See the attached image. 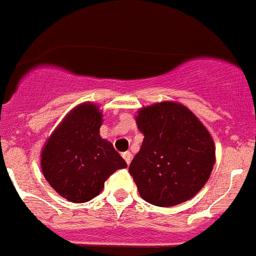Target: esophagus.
<instances>
[{
    "instance_id": "34e87169",
    "label": "esophagus",
    "mask_w": 256,
    "mask_h": 256,
    "mask_svg": "<svg viewBox=\"0 0 256 256\" xmlns=\"http://www.w3.org/2000/svg\"><path fill=\"white\" fill-rule=\"evenodd\" d=\"M122 156H123V158H124V160H126V164H130V161H132V154H130V152H124V153L122 154Z\"/></svg>"
}]
</instances>
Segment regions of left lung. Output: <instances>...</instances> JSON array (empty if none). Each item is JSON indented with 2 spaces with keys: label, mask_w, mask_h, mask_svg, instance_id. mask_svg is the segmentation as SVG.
I'll return each mask as SVG.
<instances>
[{
  "label": "left lung",
  "mask_w": 256,
  "mask_h": 256,
  "mask_svg": "<svg viewBox=\"0 0 256 256\" xmlns=\"http://www.w3.org/2000/svg\"><path fill=\"white\" fill-rule=\"evenodd\" d=\"M136 124L144 141L130 172L141 198L157 206L192 199L208 182L216 162L214 141L206 126L174 100L140 108Z\"/></svg>",
  "instance_id": "left-lung-1"
}]
</instances>
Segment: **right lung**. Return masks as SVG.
Listing matches in <instances>:
<instances>
[{"instance_id": "right-lung-1", "label": "right lung", "mask_w": 256, "mask_h": 256, "mask_svg": "<svg viewBox=\"0 0 256 256\" xmlns=\"http://www.w3.org/2000/svg\"><path fill=\"white\" fill-rule=\"evenodd\" d=\"M103 114L92 102L69 111L50 133L40 154L46 180L72 202H86L99 195L110 175L126 162L99 130Z\"/></svg>"}]
</instances>
